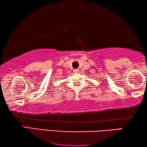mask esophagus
<instances>
[{
    "instance_id": "obj_1",
    "label": "esophagus",
    "mask_w": 147,
    "mask_h": 147,
    "mask_svg": "<svg viewBox=\"0 0 147 147\" xmlns=\"http://www.w3.org/2000/svg\"><path fill=\"white\" fill-rule=\"evenodd\" d=\"M79 69H75L74 70V73H79Z\"/></svg>"
}]
</instances>
